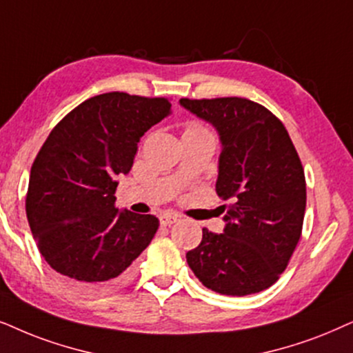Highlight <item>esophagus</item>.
Returning <instances> with one entry per match:
<instances>
[{"instance_id":"obj_1","label":"esophagus","mask_w":353,"mask_h":353,"mask_svg":"<svg viewBox=\"0 0 353 353\" xmlns=\"http://www.w3.org/2000/svg\"><path fill=\"white\" fill-rule=\"evenodd\" d=\"M180 221V217L176 216V214H170V212H163L162 216H160V223H162L163 227L167 225H172V223H175Z\"/></svg>"}]
</instances>
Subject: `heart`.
<instances>
[{
	"label": "heart",
	"mask_w": 353,
	"mask_h": 353,
	"mask_svg": "<svg viewBox=\"0 0 353 353\" xmlns=\"http://www.w3.org/2000/svg\"><path fill=\"white\" fill-rule=\"evenodd\" d=\"M188 130H203V128L198 126V125H191L190 128H188Z\"/></svg>",
	"instance_id": "obj_1"
}]
</instances>
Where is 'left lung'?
I'll list each match as a JSON object with an SVG mask.
<instances>
[{"instance_id": "obj_1", "label": "left lung", "mask_w": 353, "mask_h": 353, "mask_svg": "<svg viewBox=\"0 0 353 353\" xmlns=\"http://www.w3.org/2000/svg\"><path fill=\"white\" fill-rule=\"evenodd\" d=\"M180 105L216 128L222 144L216 191L230 199L223 233L203 228L188 266L204 287L243 296L266 290L285 271L303 227L306 183L285 126L248 99Z\"/></svg>"}]
</instances>
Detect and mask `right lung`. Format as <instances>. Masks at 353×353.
<instances>
[{
  "mask_svg": "<svg viewBox=\"0 0 353 353\" xmlns=\"http://www.w3.org/2000/svg\"><path fill=\"white\" fill-rule=\"evenodd\" d=\"M170 113L162 97L95 95L68 113L37 154L27 221L48 266L72 290L123 285L152 241L159 219L117 209V176L130 173L141 137Z\"/></svg>",
  "mask_w": 353,
  "mask_h": 353,
  "instance_id": "obj_1",
  "label": "right lung"
}]
</instances>
